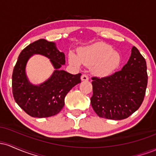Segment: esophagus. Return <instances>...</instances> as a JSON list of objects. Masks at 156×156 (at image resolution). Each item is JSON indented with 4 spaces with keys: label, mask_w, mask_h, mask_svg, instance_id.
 I'll return each mask as SVG.
<instances>
[{
    "label": "esophagus",
    "mask_w": 156,
    "mask_h": 156,
    "mask_svg": "<svg viewBox=\"0 0 156 156\" xmlns=\"http://www.w3.org/2000/svg\"><path fill=\"white\" fill-rule=\"evenodd\" d=\"M81 80H83V81H87V80H89V77L87 76V75L83 74L81 76Z\"/></svg>",
    "instance_id": "obj_1"
}]
</instances>
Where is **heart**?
Segmentation results:
<instances>
[{
    "label": "heart",
    "mask_w": 156,
    "mask_h": 156,
    "mask_svg": "<svg viewBox=\"0 0 156 156\" xmlns=\"http://www.w3.org/2000/svg\"><path fill=\"white\" fill-rule=\"evenodd\" d=\"M71 64L79 66L80 62L87 66H92L96 75L107 76L119 67L121 55L114 51L110 44L105 42H96L83 48L78 52V58L73 53L69 54Z\"/></svg>",
    "instance_id": "heart-1"
}]
</instances>
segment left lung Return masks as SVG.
Instances as JSON below:
<instances>
[{"label":"left lung","instance_id":"8db88e82","mask_svg":"<svg viewBox=\"0 0 156 156\" xmlns=\"http://www.w3.org/2000/svg\"><path fill=\"white\" fill-rule=\"evenodd\" d=\"M147 79L146 61L133 46L129 60L121 70L103 78H92L93 109L100 117L126 119L141 106Z\"/></svg>","mask_w":156,"mask_h":156}]
</instances>
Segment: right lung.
<instances>
[{
  "mask_svg": "<svg viewBox=\"0 0 156 156\" xmlns=\"http://www.w3.org/2000/svg\"><path fill=\"white\" fill-rule=\"evenodd\" d=\"M34 54L44 55L55 68L51 78L39 85L30 83L25 74L27 62ZM65 64V55L54 42L41 39L32 42L21 51L12 73V93L17 105L33 117H49L60 112L64 98L73 87L80 83L78 73L72 75L60 69Z\"/></svg>",
  "mask_w": 156,
  "mask_h": 156,
  "instance_id": "1",
  "label": "right lung"
}]
</instances>
